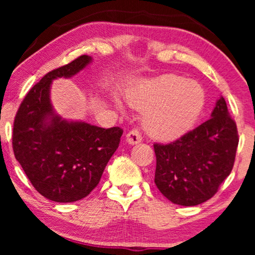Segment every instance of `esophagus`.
<instances>
[{
  "label": "esophagus",
  "instance_id": "obj_1",
  "mask_svg": "<svg viewBox=\"0 0 255 255\" xmlns=\"http://www.w3.org/2000/svg\"><path fill=\"white\" fill-rule=\"evenodd\" d=\"M125 139H127V141L130 145H135V144H139V142L141 141V134L138 130L133 128V130L128 132V134H127V137H125Z\"/></svg>",
  "mask_w": 255,
  "mask_h": 255
}]
</instances>
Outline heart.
Returning a JSON list of instances; mask_svg holds the SVG:
<instances>
[{
    "label": "heart",
    "mask_w": 255,
    "mask_h": 255,
    "mask_svg": "<svg viewBox=\"0 0 255 255\" xmlns=\"http://www.w3.org/2000/svg\"><path fill=\"white\" fill-rule=\"evenodd\" d=\"M128 103L147 110L144 124L148 133L161 140L180 138L194 127L205 106V94L195 81L166 74L142 82L128 95ZM116 106L121 109V104Z\"/></svg>",
    "instance_id": "b5f03b06"
}]
</instances>
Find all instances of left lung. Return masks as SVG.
<instances>
[{
    "mask_svg": "<svg viewBox=\"0 0 255 255\" xmlns=\"http://www.w3.org/2000/svg\"><path fill=\"white\" fill-rule=\"evenodd\" d=\"M238 131L224 97L211 118L169 144H154V182L174 204L194 207L210 200L230 175L238 147Z\"/></svg>",
    "mask_w": 255,
    "mask_h": 255,
    "instance_id": "1",
    "label": "left lung"
}]
</instances>
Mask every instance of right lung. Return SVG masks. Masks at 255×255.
I'll return each instance as SVG.
<instances>
[{
    "mask_svg": "<svg viewBox=\"0 0 255 255\" xmlns=\"http://www.w3.org/2000/svg\"><path fill=\"white\" fill-rule=\"evenodd\" d=\"M92 57L81 55L47 73L24 97L13 122L12 148L27 179L47 200L68 203L88 196L120 145L121 128L67 121L55 113L52 81L72 78Z\"/></svg>",
    "mask_w": 255,
    "mask_h": 255,
    "instance_id": "add662e5",
    "label": "right lung"
}]
</instances>
